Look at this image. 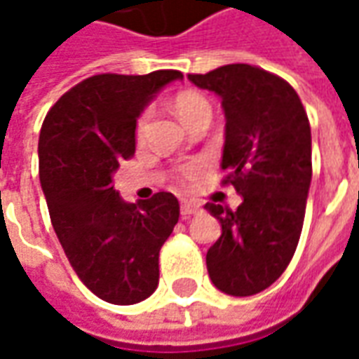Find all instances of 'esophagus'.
<instances>
[{
	"label": "esophagus",
	"instance_id": "esophagus-1",
	"mask_svg": "<svg viewBox=\"0 0 359 359\" xmlns=\"http://www.w3.org/2000/svg\"><path fill=\"white\" fill-rule=\"evenodd\" d=\"M200 211V203L196 202H182L180 203V213H182V217H190V215H194Z\"/></svg>",
	"mask_w": 359,
	"mask_h": 359
}]
</instances>
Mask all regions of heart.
<instances>
[{"label": "heart", "mask_w": 359, "mask_h": 359, "mask_svg": "<svg viewBox=\"0 0 359 359\" xmlns=\"http://www.w3.org/2000/svg\"><path fill=\"white\" fill-rule=\"evenodd\" d=\"M175 111L179 113V117L188 125L190 121H194L196 117H200L203 113H211V105L198 92H182L175 100ZM149 121H151V111L146 109L138 117V123H136V140L140 142V144L146 140ZM203 171H205V163L203 161H192V163H187L184 167H180L179 180L180 182H196L202 177Z\"/></svg>", "instance_id": "b5f03b06"}]
</instances>
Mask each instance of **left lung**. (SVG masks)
<instances>
[{
    "label": "left lung",
    "mask_w": 359,
    "mask_h": 359,
    "mask_svg": "<svg viewBox=\"0 0 359 359\" xmlns=\"http://www.w3.org/2000/svg\"><path fill=\"white\" fill-rule=\"evenodd\" d=\"M188 81L221 97L223 184L242 196L236 211L205 203L221 223L208 273L221 292L252 296L285 273L300 241L311 182L308 115L296 90L259 67L234 63Z\"/></svg>",
    "instance_id": "8db88e82"
}]
</instances>
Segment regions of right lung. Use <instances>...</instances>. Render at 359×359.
<instances>
[{
	"instance_id": "obj_1",
	"label": "right lung",
	"mask_w": 359,
	"mask_h": 359,
	"mask_svg": "<svg viewBox=\"0 0 359 359\" xmlns=\"http://www.w3.org/2000/svg\"><path fill=\"white\" fill-rule=\"evenodd\" d=\"M180 71L95 74L43 118L40 184L61 246L90 290L109 304L146 300L159 283V250L179 221V200L157 192L126 203L113 172L136 149V118Z\"/></svg>"
}]
</instances>
